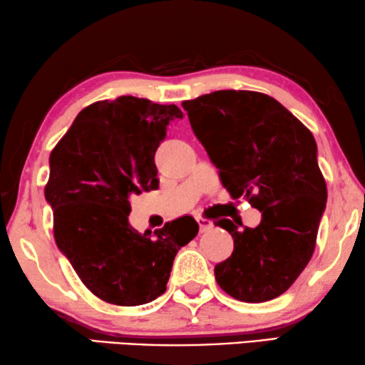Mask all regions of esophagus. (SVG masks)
<instances>
[{"instance_id": "esophagus-1", "label": "esophagus", "mask_w": 365, "mask_h": 365, "mask_svg": "<svg viewBox=\"0 0 365 365\" xmlns=\"http://www.w3.org/2000/svg\"><path fill=\"white\" fill-rule=\"evenodd\" d=\"M197 223H199V230H200V232H205V231H208L213 226V223L210 222V220H207V218H202V217H197Z\"/></svg>"}]
</instances>
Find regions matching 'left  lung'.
<instances>
[{
  "label": "left lung",
  "mask_w": 365,
  "mask_h": 365,
  "mask_svg": "<svg viewBox=\"0 0 365 365\" xmlns=\"http://www.w3.org/2000/svg\"><path fill=\"white\" fill-rule=\"evenodd\" d=\"M197 139L232 199L262 212L255 228L220 220L235 239L215 265L225 292L242 302L274 299L296 282L315 249L327 184L310 130L265 93L218 91L182 101Z\"/></svg>",
  "instance_id": "left-lung-1"
}]
</instances>
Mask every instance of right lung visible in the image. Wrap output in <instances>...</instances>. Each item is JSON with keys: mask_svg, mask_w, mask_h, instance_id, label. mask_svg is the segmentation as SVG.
I'll use <instances>...</instances> for the list:
<instances>
[{"mask_svg": "<svg viewBox=\"0 0 365 365\" xmlns=\"http://www.w3.org/2000/svg\"><path fill=\"white\" fill-rule=\"evenodd\" d=\"M182 111L130 95L83 108L50 155L45 199L58 249L101 301L140 306L166 291L178 250L199 232L181 217L153 236L129 225V195L158 189L155 152Z\"/></svg>", "mask_w": 365, "mask_h": 365, "instance_id": "1", "label": "right lung"}]
</instances>
